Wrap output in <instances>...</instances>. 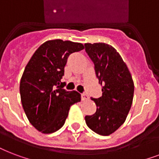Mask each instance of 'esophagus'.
<instances>
[{
    "label": "esophagus",
    "mask_w": 159,
    "mask_h": 159,
    "mask_svg": "<svg viewBox=\"0 0 159 159\" xmlns=\"http://www.w3.org/2000/svg\"><path fill=\"white\" fill-rule=\"evenodd\" d=\"M88 98H88V94H86V93H82V101L88 100Z\"/></svg>",
    "instance_id": "34e87169"
}]
</instances>
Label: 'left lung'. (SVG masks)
Listing matches in <instances>:
<instances>
[{
  "instance_id": "1",
  "label": "left lung",
  "mask_w": 159,
  "mask_h": 159,
  "mask_svg": "<svg viewBox=\"0 0 159 159\" xmlns=\"http://www.w3.org/2000/svg\"><path fill=\"white\" fill-rule=\"evenodd\" d=\"M84 46L102 86V96L92 98L97 105V111L86 116L85 121L93 132L108 136L123 125L129 112L134 93L133 78L114 47L102 42L86 43Z\"/></svg>"
}]
</instances>
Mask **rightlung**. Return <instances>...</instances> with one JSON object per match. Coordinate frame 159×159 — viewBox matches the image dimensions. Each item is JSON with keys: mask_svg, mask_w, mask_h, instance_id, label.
Listing matches in <instances>:
<instances>
[{"mask_svg": "<svg viewBox=\"0 0 159 159\" xmlns=\"http://www.w3.org/2000/svg\"><path fill=\"white\" fill-rule=\"evenodd\" d=\"M84 49L82 43L51 40L41 45L25 67L20 100L29 122L42 133H52L65 123L71 105L81 101L76 91L61 82L69 55Z\"/></svg>", "mask_w": 159, "mask_h": 159, "instance_id": "right-lung-1", "label": "right lung"}]
</instances>
